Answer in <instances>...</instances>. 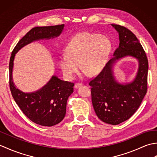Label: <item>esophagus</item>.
<instances>
[{
    "label": "esophagus",
    "instance_id": "1",
    "mask_svg": "<svg viewBox=\"0 0 157 157\" xmlns=\"http://www.w3.org/2000/svg\"><path fill=\"white\" fill-rule=\"evenodd\" d=\"M82 85H83L82 83H75V88H78L79 87V86H82Z\"/></svg>",
    "mask_w": 157,
    "mask_h": 157
}]
</instances>
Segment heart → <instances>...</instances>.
I'll use <instances>...</instances> for the list:
<instances>
[{"label": "heart", "mask_w": 157, "mask_h": 157, "mask_svg": "<svg viewBox=\"0 0 157 157\" xmlns=\"http://www.w3.org/2000/svg\"><path fill=\"white\" fill-rule=\"evenodd\" d=\"M111 49V42L106 36L86 32L79 33L68 43L66 55L59 58V65L70 79L74 78L79 65L84 75H96L104 68Z\"/></svg>", "instance_id": "obj_1"}]
</instances>
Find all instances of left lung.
Returning <instances> with one entry per match:
<instances>
[{
  "mask_svg": "<svg viewBox=\"0 0 157 157\" xmlns=\"http://www.w3.org/2000/svg\"><path fill=\"white\" fill-rule=\"evenodd\" d=\"M119 33V45L113 57L99 74L90 82L94 111L102 121L118 125L137 111L147 92L148 62L145 51L136 36L123 26L111 24ZM126 56L139 61V69L133 81L121 84L116 80L112 67Z\"/></svg>",
  "mask_w": 157,
  "mask_h": 157,
  "instance_id": "obj_1",
  "label": "left lung"
}]
</instances>
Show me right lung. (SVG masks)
Masks as SVG:
<instances>
[{"mask_svg": "<svg viewBox=\"0 0 157 157\" xmlns=\"http://www.w3.org/2000/svg\"><path fill=\"white\" fill-rule=\"evenodd\" d=\"M63 28L64 24L32 28L18 42L10 58L9 86L13 97L27 117L42 126H53L64 119L67 101L73 92L74 84L63 81L57 76L53 75L47 84L38 90L25 93L13 83V61L16 53L23 46L34 41L58 37Z\"/></svg>", "mask_w": 157, "mask_h": 157, "instance_id": "1", "label": "right lung"}]
</instances>
